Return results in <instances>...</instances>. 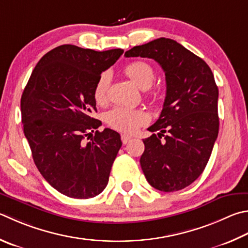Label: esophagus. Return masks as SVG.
Instances as JSON below:
<instances>
[{
	"label": "esophagus",
	"mask_w": 248,
	"mask_h": 248,
	"mask_svg": "<svg viewBox=\"0 0 248 248\" xmlns=\"http://www.w3.org/2000/svg\"><path fill=\"white\" fill-rule=\"evenodd\" d=\"M130 140H131V137L127 136V134H121V141H123L124 144H127Z\"/></svg>",
	"instance_id": "34e87169"
}]
</instances>
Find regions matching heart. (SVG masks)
Segmentation results:
<instances>
[{
	"mask_svg": "<svg viewBox=\"0 0 248 248\" xmlns=\"http://www.w3.org/2000/svg\"><path fill=\"white\" fill-rule=\"evenodd\" d=\"M124 73L136 83L140 89L146 90L151 87L155 80V71L153 67L145 62H133L125 66ZM111 75L109 71L103 73L98 77L93 90L94 100L97 104L103 105L108 100L109 84ZM106 123L109 127L118 131L133 133L139 127L146 124L150 117L142 109H130L124 107H115L106 115Z\"/></svg>",
	"mask_w": 248,
	"mask_h": 248,
	"instance_id": "1",
	"label": "heart"
}]
</instances>
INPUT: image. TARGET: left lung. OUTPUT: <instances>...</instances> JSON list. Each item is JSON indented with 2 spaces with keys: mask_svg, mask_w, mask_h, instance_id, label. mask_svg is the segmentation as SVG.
Listing matches in <instances>:
<instances>
[{
  "mask_svg": "<svg viewBox=\"0 0 248 248\" xmlns=\"http://www.w3.org/2000/svg\"><path fill=\"white\" fill-rule=\"evenodd\" d=\"M147 57L161 66L166 76L163 110L144 139L140 159L148 183L163 192L182 190L204 171L218 137V87L209 66L171 39L159 38L124 53ZM168 131L164 141L160 139Z\"/></svg>",
  "mask_w": 248,
  "mask_h": 248,
  "instance_id": "obj_1",
  "label": "left lung"
}]
</instances>
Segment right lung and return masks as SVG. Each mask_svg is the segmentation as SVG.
<instances>
[{"mask_svg":"<svg viewBox=\"0 0 248 248\" xmlns=\"http://www.w3.org/2000/svg\"><path fill=\"white\" fill-rule=\"evenodd\" d=\"M123 53L121 48L57 46L39 61L21 95V121L34 164L68 197L91 199L108 183L123 143L114 130H97L102 123L92 117L96 111L93 90Z\"/></svg>","mask_w":248,"mask_h":248,"instance_id":"right-lung-1","label":"right lung"}]
</instances>
